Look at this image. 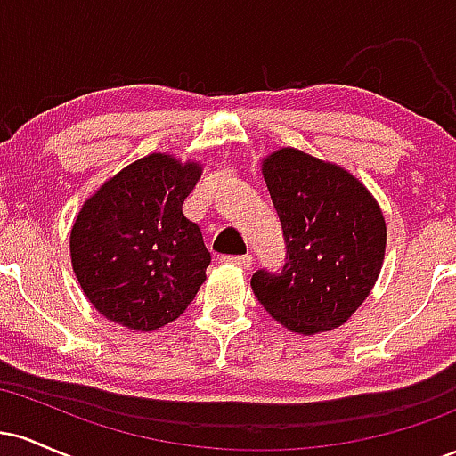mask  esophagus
<instances>
[{
    "mask_svg": "<svg viewBox=\"0 0 456 456\" xmlns=\"http://www.w3.org/2000/svg\"><path fill=\"white\" fill-rule=\"evenodd\" d=\"M221 261H224V264L238 265V268H244V270L253 265V257H250V255H224V257H221Z\"/></svg>",
    "mask_w": 456,
    "mask_h": 456,
    "instance_id": "34e87169",
    "label": "esophagus"
}]
</instances>
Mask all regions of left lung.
I'll return each mask as SVG.
<instances>
[{"label": "left lung", "instance_id": "1", "mask_svg": "<svg viewBox=\"0 0 456 456\" xmlns=\"http://www.w3.org/2000/svg\"><path fill=\"white\" fill-rule=\"evenodd\" d=\"M264 180L285 238V265L250 279L261 306L291 332L338 328L366 300L386 250L378 201L352 174L282 148L264 160Z\"/></svg>", "mask_w": 456, "mask_h": 456}]
</instances>
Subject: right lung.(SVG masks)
<instances>
[{
  "instance_id": "obj_1",
  "label": "right lung",
  "mask_w": 456,
  "mask_h": 456,
  "mask_svg": "<svg viewBox=\"0 0 456 456\" xmlns=\"http://www.w3.org/2000/svg\"><path fill=\"white\" fill-rule=\"evenodd\" d=\"M199 175L195 162L150 154L83 203L70 232L72 268L101 315L150 332L195 300L212 257L182 206Z\"/></svg>"
}]
</instances>
